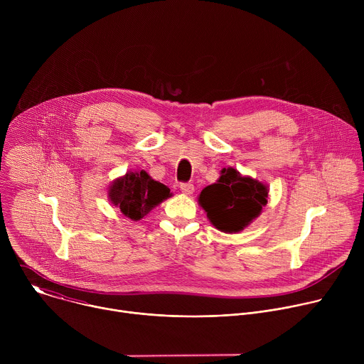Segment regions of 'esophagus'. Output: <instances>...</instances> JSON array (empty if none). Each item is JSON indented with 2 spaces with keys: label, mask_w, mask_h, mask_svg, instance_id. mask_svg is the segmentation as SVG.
Instances as JSON below:
<instances>
[{
  "label": "esophagus",
  "mask_w": 364,
  "mask_h": 364,
  "mask_svg": "<svg viewBox=\"0 0 364 364\" xmlns=\"http://www.w3.org/2000/svg\"><path fill=\"white\" fill-rule=\"evenodd\" d=\"M180 190L184 193V194H191L194 191V186L191 183H181L180 184Z\"/></svg>",
  "instance_id": "34e87169"
}]
</instances>
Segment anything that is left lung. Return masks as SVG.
Masks as SVG:
<instances>
[{"label": "left lung", "mask_w": 364, "mask_h": 364, "mask_svg": "<svg viewBox=\"0 0 364 364\" xmlns=\"http://www.w3.org/2000/svg\"><path fill=\"white\" fill-rule=\"evenodd\" d=\"M198 203L216 229L236 233L261 213L268 203V188L256 180L242 177L235 168H223L218 183L203 188Z\"/></svg>", "instance_id": "1"}]
</instances>
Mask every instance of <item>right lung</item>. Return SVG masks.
I'll return each mask as SVG.
<instances>
[{
    "label": "right lung",
    "mask_w": 364,
    "mask_h": 364,
    "mask_svg": "<svg viewBox=\"0 0 364 364\" xmlns=\"http://www.w3.org/2000/svg\"><path fill=\"white\" fill-rule=\"evenodd\" d=\"M170 188L152 180L145 171L128 173L109 187V198L132 220H139L170 197Z\"/></svg>",
    "instance_id": "add662e5"
}]
</instances>
